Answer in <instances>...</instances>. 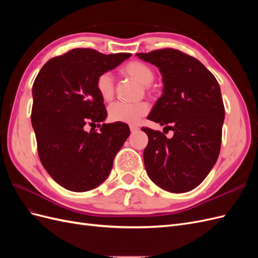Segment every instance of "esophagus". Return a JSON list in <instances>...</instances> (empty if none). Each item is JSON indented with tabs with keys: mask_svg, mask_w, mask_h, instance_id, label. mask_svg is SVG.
Masks as SVG:
<instances>
[{
	"mask_svg": "<svg viewBox=\"0 0 258 258\" xmlns=\"http://www.w3.org/2000/svg\"><path fill=\"white\" fill-rule=\"evenodd\" d=\"M130 130H131L132 134H134V132H137L139 130V127H137V126H130Z\"/></svg>",
	"mask_w": 258,
	"mask_h": 258,
	"instance_id": "esophagus-1",
	"label": "esophagus"
}]
</instances>
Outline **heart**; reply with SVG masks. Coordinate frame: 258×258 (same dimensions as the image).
<instances>
[{
  "label": "heart",
  "mask_w": 258,
  "mask_h": 258,
  "mask_svg": "<svg viewBox=\"0 0 258 258\" xmlns=\"http://www.w3.org/2000/svg\"><path fill=\"white\" fill-rule=\"evenodd\" d=\"M121 72L142 85H150L155 79L153 69L140 61L128 62L122 68ZM96 88L102 100L111 101L114 97V83L111 74L103 73L99 75L96 82ZM147 112L148 105L146 103L132 104L117 102L108 107V117L112 121L135 124Z\"/></svg>",
  "instance_id": "obj_1"
}]
</instances>
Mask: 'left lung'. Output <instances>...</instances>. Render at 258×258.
I'll use <instances>...</instances> for the list:
<instances>
[{"label":"left lung","mask_w":258,"mask_h":258,"mask_svg":"<svg viewBox=\"0 0 258 258\" xmlns=\"http://www.w3.org/2000/svg\"><path fill=\"white\" fill-rule=\"evenodd\" d=\"M137 56L158 68L162 95L147 119L173 131L142 128L148 137L143 153L147 175L170 192L189 191L204 181L221 151L225 108L214 75L199 60L166 48Z\"/></svg>","instance_id":"left-lung-1"}]
</instances>
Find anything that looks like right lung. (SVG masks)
Wrapping results in <instances>:
<instances>
[{"mask_svg":"<svg viewBox=\"0 0 258 258\" xmlns=\"http://www.w3.org/2000/svg\"><path fill=\"white\" fill-rule=\"evenodd\" d=\"M130 56L76 48L46 62L36 76L31 121L38 156L48 174L66 189L82 192L102 184L130 135L124 122L101 127L107 113L96 88L99 75ZM86 123H98L100 132L87 133Z\"/></svg>","mask_w":258,"mask_h":258,"instance_id":"obj_1","label":"right lung"}]
</instances>
